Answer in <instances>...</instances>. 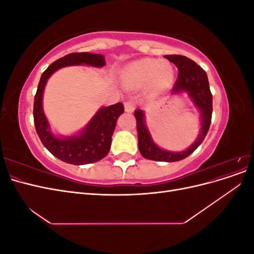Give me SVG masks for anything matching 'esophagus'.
<instances>
[{
    "label": "esophagus",
    "mask_w": 254,
    "mask_h": 254,
    "mask_svg": "<svg viewBox=\"0 0 254 254\" xmlns=\"http://www.w3.org/2000/svg\"><path fill=\"white\" fill-rule=\"evenodd\" d=\"M124 107L126 112H132L135 109V103L132 101H127L124 103Z\"/></svg>",
    "instance_id": "esophagus-1"
}]
</instances>
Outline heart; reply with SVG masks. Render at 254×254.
Instances as JSON below:
<instances>
[{"label": "heart", "instance_id": "1", "mask_svg": "<svg viewBox=\"0 0 254 254\" xmlns=\"http://www.w3.org/2000/svg\"><path fill=\"white\" fill-rule=\"evenodd\" d=\"M123 83L128 88H141L145 84L155 91L167 88L174 80V68L167 61L142 59L129 64L122 72Z\"/></svg>", "mask_w": 254, "mask_h": 254}]
</instances>
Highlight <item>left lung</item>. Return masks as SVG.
Returning a JSON list of instances; mask_svg holds the SVG:
<instances>
[{
    "mask_svg": "<svg viewBox=\"0 0 254 254\" xmlns=\"http://www.w3.org/2000/svg\"><path fill=\"white\" fill-rule=\"evenodd\" d=\"M164 57L178 67V77H177L174 84L172 93H181L183 91L188 92L190 98L193 99L194 104L200 110L202 125L200 133L198 134L196 142L187 150L181 152L166 151L159 148L152 142L148 130L145 126L143 111L136 110L134 112V117L136 120L137 141H139V149L141 155L148 160L176 162V161H180L189 157L202 143L207 131H209L213 111L212 93L205 71L199 66L195 61L181 55H167Z\"/></svg>",
    "mask_w": 254,
    "mask_h": 254,
    "instance_id": "left-lung-1",
    "label": "left lung"
}]
</instances>
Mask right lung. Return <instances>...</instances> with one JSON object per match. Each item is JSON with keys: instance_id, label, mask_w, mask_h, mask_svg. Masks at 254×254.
<instances>
[{"instance_id": "obj_1", "label": "right lung", "mask_w": 254, "mask_h": 254, "mask_svg": "<svg viewBox=\"0 0 254 254\" xmlns=\"http://www.w3.org/2000/svg\"><path fill=\"white\" fill-rule=\"evenodd\" d=\"M105 64L103 55L86 52L72 53L54 61L41 75L34 102L35 128L44 147L52 155L65 163L74 165L94 163L108 155L111 146V136L119 117L124 112V105L118 103L109 107H104L99 109L80 134L58 139L50 131L49 123L42 109V94L45 83L50 76L60 67L75 64L103 66Z\"/></svg>"}]
</instances>
